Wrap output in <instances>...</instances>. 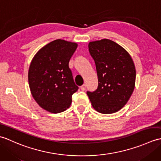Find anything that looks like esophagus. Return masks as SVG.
<instances>
[{
  "mask_svg": "<svg viewBox=\"0 0 161 161\" xmlns=\"http://www.w3.org/2000/svg\"><path fill=\"white\" fill-rule=\"evenodd\" d=\"M86 85L85 84H84L82 86H81V87H80V88H81V91H84L85 89H86Z\"/></svg>",
  "mask_w": 161,
  "mask_h": 161,
  "instance_id": "obj_1",
  "label": "esophagus"
}]
</instances>
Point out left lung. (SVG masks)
Instances as JSON below:
<instances>
[{
	"label": "left lung",
	"mask_w": 161,
	"mask_h": 161,
	"mask_svg": "<svg viewBox=\"0 0 161 161\" xmlns=\"http://www.w3.org/2000/svg\"><path fill=\"white\" fill-rule=\"evenodd\" d=\"M88 50L96 66L98 87L87 95L95 110L114 114L124 107L134 90V63L124 47L107 39L90 42Z\"/></svg>",
	"instance_id": "obj_1"
}]
</instances>
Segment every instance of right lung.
I'll list each match as a JSON object with an SVG mask.
<instances>
[{
    "label": "right lung",
    "instance_id": "1",
    "mask_svg": "<svg viewBox=\"0 0 161 161\" xmlns=\"http://www.w3.org/2000/svg\"><path fill=\"white\" fill-rule=\"evenodd\" d=\"M77 43L57 39L42 47L30 63L28 82L33 98L46 111L58 114L72 103V95L78 90L69 61Z\"/></svg>",
    "mask_w": 161,
    "mask_h": 161
}]
</instances>
